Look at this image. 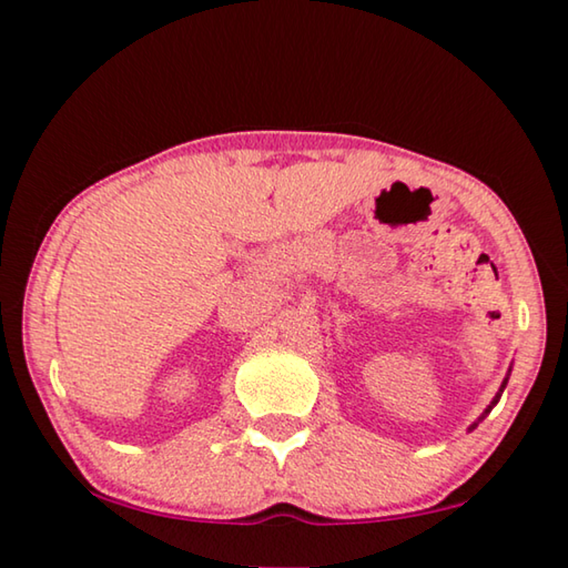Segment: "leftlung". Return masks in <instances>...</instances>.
<instances>
[{
    "label": "left lung",
    "mask_w": 568,
    "mask_h": 568,
    "mask_svg": "<svg viewBox=\"0 0 568 568\" xmlns=\"http://www.w3.org/2000/svg\"><path fill=\"white\" fill-rule=\"evenodd\" d=\"M504 388H506V381H504ZM498 398H501V396H496V400H494V403H498ZM488 410H491V406H488ZM488 410H486V413H488Z\"/></svg>",
    "instance_id": "left-lung-1"
}]
</instances>
